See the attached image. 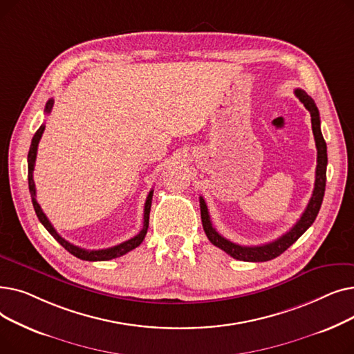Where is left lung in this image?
<instances>
[{
    "label": "left lung",
    "instance_id": "obj_1",
    "mask_svg": "<svg viewBox=\"0 0 354 354\" xmlns=\"http://www.w3.org/2000/svg\"><path fill=\"white\" fill-rule=\"evenodd\" d=\"M294 95L299 97V100L310 111L313 135H314V140H315V147H317V167H315V180H314L313 195L307 203V208L304 209L303 215L300 216L299 221L295 222V225L288 232H286L280 238L272 241V243H268L264 245H255V247L238 245L235 243H231L230 239L224 238L221 234H218V231L212 227L205 199L199 196L202 227H203V231H205L208 239L215 247L221 248L222 251H225L228 255H231L235 259H239V261L264 263V261H270V259H274L278 255H281L311 227V224L314 222L315 216H317L320 207H322L324 191H326L327 146H326L324 138L322 135V129H320V113H319V109H317V106H315L314 100L307 95L304 90L295 88Z\"/></svg>",
    "mask_w": 354,
    "mask_h": 354
}]
</instances>
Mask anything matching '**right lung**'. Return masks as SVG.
Returning a JSON list of instances; mask_svg holds the SVG:
<instances>
[{
	"label": "right lung",
	"instance_id": "1",
	"mask_svg": "<svg viewBox=\"0 0 354 354\" xmlns=\"http://www.w3.org/2000/svg\"><path fill=\"white\" fill-rule=\"evenodd\" d=\"M54 104V100L50 99L47 103H46V109L44 111L48 115L51 111V107ZM46 126L41 124L40 129L37 130L35 135L32 136V140H31V146H30V151H28V158H27V162H28V188H30V194H31V201H32V207H34V211L37 214V216H39L40 222L44 225V228L51 234V236H54V239L57 241V243L66 248L70 254H73L74 257H77L80 259H84V261H109V259H113V258H118V257H122L124 255L126 252L135 250L136 247H139L142 244V241L145 239V235L147 232V227H149V214H151V205H152V196H153V189L149 192L147 198H146V202H145V211H143V228L140 230V232L138 235H135L133 238H130L127 241H124V243L119 244V245H115V247H110V248H104V250H84V248H80L77 245H73L70 244L68 241H66L57 231L54 230V227L51 225V222L48 221V218L46 216V214L43 212L41 207L39 205V202H37L35 199V185H34V179H32V172H34V163H35V158H37V147H39V142L41 139V135L44 132Z\"/></svg>",
	"mask_w": 354,
	"mask_h": 354
}]
</instances>
